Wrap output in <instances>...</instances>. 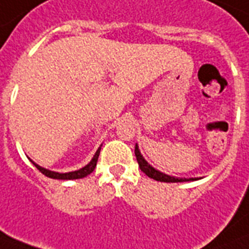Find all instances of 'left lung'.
<instances>
[{
  "label": "left lung",
  "instance_id": "1",
  "mask_svg": "<svg viewBox=\"0 0 249 249\" xmlns=\"http://www.w3.org/2000/svg\"><path fill=\"white\" fill-rule=\"evenodd\" d=\"M134 152H135V157H137L138 164H139V167H141V170L143 171L148 177L156 179V181H160V182H183V181H194V179H197V178H178V177L168 176V175H166V173H162L158 170H156V168H153V167L148 163L147 160H144L143 156H142L141 152H139V148H138L137 144H135Z\"/></svg>",
  "mask_w": 249,
  "mask_h": 249
}]
</instances>
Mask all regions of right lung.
I'll return each mask as SVG.
<instances>
[{
	"mask_svg": "<svg viewBox=\"0 0 249 249\" xmlns=\"http://www.w3.org/2000/svg\"><path fill=\"white\" fill-rule=\"evenodd\" d=\"M100 150H101V147L99 148V149L96 150L95 156H93V158L91 160V162H89L87 166H85L83 168H81V170L78 171H73V172H67V173H59V172H54V171H49L47 170V168H43V167H40L39 164H36L35 162H33V164H34L35 167H36L37 170L40 171L43 175H45L47 177H50V178H55V179H77V178H82V177H86L89 176V173H92L93 170H95L96 167V163H97V160H99V154H100Z\"/></svg>",
	"mask_w": 249,
	"mask_h": 249,
	"instance_id": "right-lung-1",
	"label": "right lung"
}]
</instances>
